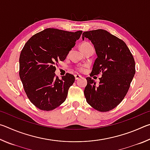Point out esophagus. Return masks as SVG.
<instances>
[{
    "instance_id": "obj_1",
    "label": "esophagus",
    "mask_w": 150,
    "mask_h": 150,
    "mask_svg": "<svg viewBox=\"0 0 150 150\" xmlns=\"http://www.w3.org/2000/svg\"><path fill=\"white\" fill-rule=\"evenodd\" d=\"M75 78L76 80H79V79L81 78V76L79 75H75Z\"/></svg>"
}]
</instances>
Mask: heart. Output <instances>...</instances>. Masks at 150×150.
Wrapping results in <instances>:
<instances>
[{
  "mask_svg": "<svg viewBox=\"0 0 150 150\" xmlns=\"http://www.w3.org/2000/svg\"><path fill=\"white\" fill-rule=\"evenodd\" d=\"M90 44H88V43L87 42H83V44H81V49H83V48H85V47L88 46V45H89ZM78 70L80 71H83V70H84V67H83V66H81V67H78Z\"/></svg>",
  "mask_w": 150,
  "mask_h": 150,
  "instance_id": "obj_1",
  "label": "heart"
}]
</instances>
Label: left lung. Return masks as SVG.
<instances>
[{
	"instance_id": "left-lung-1",
	"label": "left lung",
	"mask_w": 150,
	"mask_h": 150,
	"mask_svg": "<svg viewBox=\"0 0 150 150\" xmlns=\"http://www.w3.org/2000/svg\"><path fill=\"white\" fill-rule=\"evenodd\" d=\"M95 47L97 58L90 76L101 73L99 85L87 77L84 94L88 105L100 112L115 108L125 97L136 73L135 62L125 42L105 30L83 33Z\"/></svg>"
}]
</instances>
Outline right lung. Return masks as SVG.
Returning a JSON list of instances; mask_svg holds the SVG:
<instances>
[{
    "label": "right lung",
    "instance_id": "obj_1",
    "mask_svg": "<svg viewBox=\"0 0 150 150\" xmlns=\"http://www.w3.org/2000/svg\"><path fill=\"white\" fill-rule=\"evenodd\" d=\"M82 32L47 28L24 45L19 59L20 78L28 98L40 110H54L67 98L75 77L66 73L59 79L55 74V65L65 59Z\"/></svg>",
    "mask_w": 150,
    "mask_h": 150
}]
</instances>
